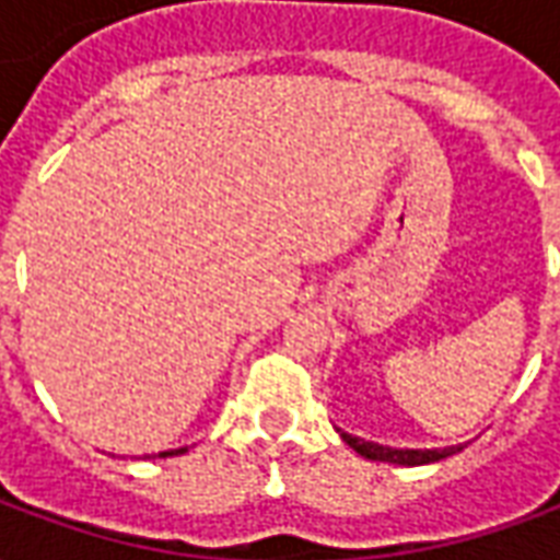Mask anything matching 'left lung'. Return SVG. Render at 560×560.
Masks as SVG:
<instances>
[{
    "label": "left lung",
    "instance_id": "8db88e82",
    "mask_svg": "<svg viewBox=\"0 0 560 560\" xmlns=\"http://www.w3.org/2000/svg\"><path fill=\"white\" fill-rule=\"evenodd\" d=\"M339 434H341V441L351 446V450H357L360 456L372 458V462H393V465H429V462L453 456V453L462 450V444L444 446V450H393V446L375 444V441H363V438L341 432V429Z\"/></svg>",
    "mask_w": 560,
    "mask_h": 560
}]
</instances>
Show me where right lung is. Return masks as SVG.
I'll return each instance as SVG.
<instances>
[{"instance_id":"right-lung-1","label":"right lung","mask_w":560,"mask_h":560,"mask_svg":"<svg viewBox=\"0 0 560 560\" xmlns=\"http://www.w3.org/2000/svg\"><path fill=\"white\" fill-rule=\"evenodd\" d=\"M179 453H185V446H179V450H167V453H159V458H167V456H179ZM152 458V456H147Z\"/></svg>"}]
</instances>
